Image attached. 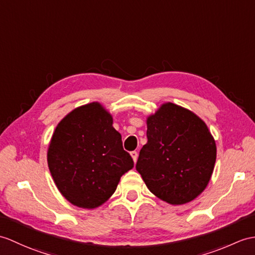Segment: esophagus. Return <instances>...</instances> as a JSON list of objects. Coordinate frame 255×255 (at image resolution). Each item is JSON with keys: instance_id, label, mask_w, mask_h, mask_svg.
<instances>
[{"instance_id": "34e87169", "label": "esophagus", "mask_w": 255, "mask_h": 255, "mask_svg": "<svg viewBox=\"0 0 255 255\" xmlns=\"http://www.w3.org/2000/svg\"><path fill=\"white\" fill-rule=\"evenodd\" d=\"M130 155H131V157H132V159H133V162L135 163L137 162V159H138V153L135 152V151H132L131 153H130Z\"/></svg>"}]
</instances>
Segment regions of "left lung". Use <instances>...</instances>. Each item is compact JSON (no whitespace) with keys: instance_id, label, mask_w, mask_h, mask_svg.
Returning <instances> with one entry per match:
<instances>
[{"instance_id":"left-lung-1","label":"left lung","mask_w":255,"mask_h":255,"mask_svg":"<svg viewBox=\"0 0 255 255\" xmlns=\"http://www.w3.org/2000/svg\"><path fill=\"white\" fill-rule=\"evenodd\" d=\"M146 144L135 169L147 189L173 205L190 202L204 191L216 161V144L199 116L164 103L146 118Z\"/></svg>"}]
</instances>
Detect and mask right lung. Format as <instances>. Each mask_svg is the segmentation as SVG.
Returning a JSON list of instances; mask_svg holds the SVG:
<instances>
[{
    "label": "right lung",
    "instance_id": "add662e5",
    "mask_svg": "<svg viewBox=\"0 0 255 255\" xmlns=\"http://www.w3.org/2000/svg\"><path fill=\"white\" fill-rule=\"evenodd\" d=\"M47 165L63 197L82 209H96L133 167L113 117L99 102L79 106L58 123L47 149Z\"/></svg>",
    "mask_w": 255,
    "mask_h": 255
}]
</instances>
